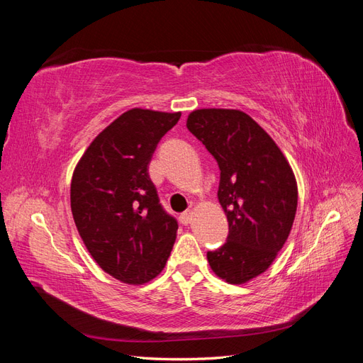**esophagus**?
<instances>
[{"label": "esophagus", "instance_id": "obj_1", "mask_svg": "<svg viewBox=\"0 0 363 363\" xmlns=\"http://www.w3.org/2000/svg\"><path fill=\"white\" fill-rule=\"evenodd\" d=\"M180 218H182V223L183 224H189L192 221V212L191 211H186V212L182 213Z\"/></svg>", "mask_w": 363, "mask_h": 363}]
</instances>
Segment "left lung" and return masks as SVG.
<instances>
[{
	"label": "left lung",
	"instance_id": "left-lung-1",
	"mask_svg": "<svg viewBox=\"0 0 363 363\" xmlns=\"http://www.w3.org/2000/svg\"><path fill=\"white\" fill-rule=\"evenodd\" d=\"M186 127L221 171L218 200L228 236L207 251L208 265L228 283H245L268 269L289 236L298 201L294 172L276 142L244 112L201 108Z\"/></svg>",
	"mask_w": 363,
	"mask_h": 363
}]
</instances>
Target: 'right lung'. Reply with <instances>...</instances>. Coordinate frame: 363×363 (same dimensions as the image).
<instances>
[{"mask_svg": "<svg viewBox=\"0 0 363 363\" xmlns=\"http://www.w3.org/2000/svg\"><path fill=\"white\" fill-rule=\"evenodd\" d=\"M182 113L131 108L98 135L74 171L71 211L107 274L142 284L164 268L179 224L160 204L148 164Z\"/></svg>", "mask_w": 363, "mask_h": 363, "instance_id": "right-lung-1", "label": "right lung"}]
</instances>
